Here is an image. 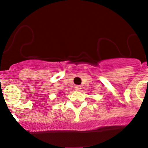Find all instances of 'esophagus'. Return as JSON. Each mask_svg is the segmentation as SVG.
<instances>
[{"label": "esophagus", "mask_w": 148, "mask_h": 148, "mask_svg": "<svg viewBox=\"0 0 148 148\" xmlns=\"http://www.w3.org/2000/svg\"><path fill=\"white\" fill-rule=\"evenodd\" d=\"M74 89H75L76 91H80V89H82V87L81 86H78V85H77V86H75Z\"/></svg>", "instance_id": "esophagus-1"}]
</instances>
